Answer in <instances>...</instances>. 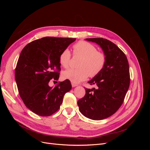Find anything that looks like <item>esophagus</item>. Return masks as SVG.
<instances>
[{"instance_id": "34e87169", "label": "esophagus", "mask_w": 150, "mask_h": 150, "mask_svg": "<svg viewBox=\"0 0 150 150\" xmlns=\"http://www.w3.org/2000/svg\"><path fill=\"white\" fill-rule=\"evenodd\" d=\"M71 85L72 87H76V86H78V84H76V83H71Z\"/></svg>"}]
</instances>
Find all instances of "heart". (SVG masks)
Wrapping results in <instances>:
<instances>
[{
  "instance_id": "1",
  "label": "heart",
  "mask_w": 150,
  "mask_h": 150,
  "mask_svg": "<svg viewBox=\"0 0 150 150\" xmlns=\"http://www.w3.org/2000/svg\"><path fill=\"white\" fill-rule=\"evenodd\" d=\"M74 56L81 57L78 69H70L63 72L62 77L70 80L72 83H78L85 80L88 76L91 78L98 76L103 70L106 62V55L103 52L97 51L94 45L86 41H79L72 46ZM71 54L68 49L62 51L59 62L64 68L69 66Z\"/></svg>"
}]
</instances>
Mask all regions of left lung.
Returning a JSON list of instances; mask_svg holds the SVG:
<instances>
[{
  "label": "left lung",
  "mask_w": 150,
  "mask_h": 150,
  "mask_svg": "<svg viewBox=\"0 0 150 150\" xmlns=\"http://www.w3.org/2000/svg\"><path fill=\"white\" fill-rule=\"evenodd\" d=\"M98 44L106 57L103 70L89 83L97 89L86 88L85 96L78 101L80 112L93 120L112 115L123 103L130 84L129 67L125 54L110 40L103 38L86 39Z\"/></svg>",
  "instance_id": "left-lung-1"
}]
</instances>
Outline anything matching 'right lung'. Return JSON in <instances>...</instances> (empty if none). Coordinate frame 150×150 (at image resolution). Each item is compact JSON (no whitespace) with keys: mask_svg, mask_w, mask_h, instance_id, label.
<instances>
[{"mask_svg":"<svg viewBox=\"0 0 150 150\" xmlns=\"http://www.w3.org/2000/svg\"><path fill=\"white\" fill-rule=\"evenodd\" d=\"M76 39L46 37L35 40L22 49L15 69L18 91L25 106L41 116H51L60 108L64 94L72 88L70 81L55 87L49 81L58 80L59 57Z\"/></svg>","mask_w":150,"mask_h":150,"instance_id":"1","label":"right lung"}]
</instances>
